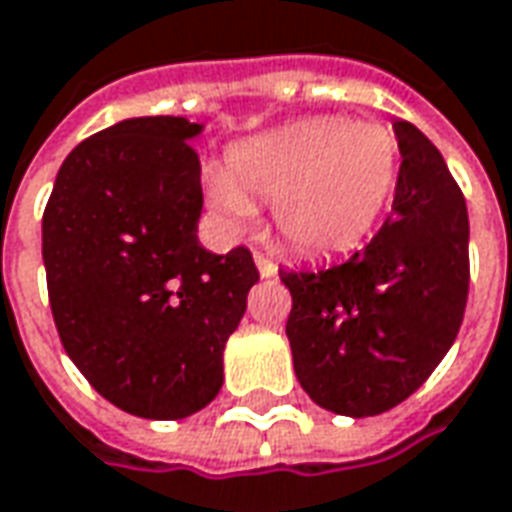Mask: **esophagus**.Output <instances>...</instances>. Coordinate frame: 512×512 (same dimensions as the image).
I'll list each match as a JSON object with an SVG mask.
<instances>
[{
    "instance_id": "esophagus-1",
    "label": "esophagus",
    "mask_w": 512,
    "mask_h": 512,
    "mask_svg": "<svg viewBox=\"0 0 512 512\" xmlns=\"http://www.w3.org/2000/svg\"><path fill=\"white\" fill-rule=\"evenodd\" d=\"M253 259H256V267H259V276L262 278H270V276H276V262L270 259V256H264L262 250H256L253 253Z\"/></svg>"
}]
</instances>
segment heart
<instances>
[{
	"instance_id": "1",
	"label": "heart",
	"mask_w": 512,
	"mask_h": 512,
	"mask_svg": "<svg viewBox=\"0 0 512 512\" xmlns=\"http://www.w3.org/2000/svg\"><path fill=\"white\" fill-rule=\"evenodd\" d=\"M401 144L387 125L317 116L245 142L214 175L211 197L231 220L248 222L256 203H276L278 234L306 256L348 253L387 209Z\"/></svg>"
}]
</instances>
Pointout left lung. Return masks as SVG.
Wrapping results in <instances>:
<instances>
[{"label":"left lung","instance_id":"1","mask_svg":"<svg viewBox=\"0 0 512 512\" xmlns=\"http://www.w3.org/2000/svg\"><path fill=\"white\" fill-rule=\"evenodd\" d=\"M393 211L368 245L323 270H278L301 387L368 418L410 398L454 343L468 301V209L435 144L396 122Z\"/></svg>","mask_w":512,"mask_h":512}]
</instances>
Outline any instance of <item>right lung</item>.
<instances>
[{
	"label": "right lung",
	"instance_id": "1",
	"mask_svg": "<svg viewBox=\"0 0 512 512\" xmlns=\"http://www.w3.org/2000/svg\"><path fill=\"white\" fill-rule=\"evenodd\" d=\"M183 116H139L66 155L41 250L61 343L114 407L178 421L222 387V351L259 270L245 245L197 242L200 133Z\"/></svg>",
	"mask_w": 512,
	"mask_h": 512
}]
</instances>
